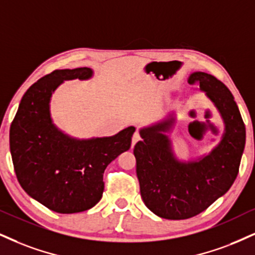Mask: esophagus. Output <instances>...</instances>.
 Instances as JSON below:
<instances>
[{"label": "esophagus", "instance_id": "34e87169", "mask_svg": "<svg viewBox=\"0 0 255 255\" xmlns=\"http://www.w3.org/2000/svg\"><path fill=\"white\" fill-rule=\"evenodd\" d=\"M139 139H140L139 133H138L137 131H136V132H134L133 136H132V143H131V147H133L134 145H136V143H137Z\"/></svg>", "mask_w": 255, "mask_h": 255}]
</instances>
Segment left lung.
<instances>
[{"mask_svg":"<svg viewBox=\"0 0 255 255\" xmlns=\"http://www.w3.org/2000/svg\"><path fill=\"white\" fill-rule=\"evenodd\" d=\"M191 90L203 92L224 123L218 144L203 155L176 156L170 133L176 111L139 128L134 145L136 172L143 202L153 214L168 220L193 218L229 190L239 172L246 143V128L233 94L221 81L204 72L188 77Z\"/></svg>","mask_w":255,"mask_h":255,"instance_id":"1","label":"left lung"}]
</instances>
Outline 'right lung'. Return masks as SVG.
<instances>
[{"mask_svg": "<svg viewBox=\"0 0 255 255\" xmlns=\"http://www.w3.org/2000/svg\"><path fill=\"white\" fill-rule=\"evenodd\" d=\"M92 68L56 70L22 97L9 132L16 177L31 199L60 214L85 212L103 196L106 166L131 146L128 127L110 137L77 138L54 124L51 100L67 80H90Z\"/></svg>", "mask_w": 255, "mask_h": 255, "instance_id": "add662e5", "label": "right lung"}]
</instances>
